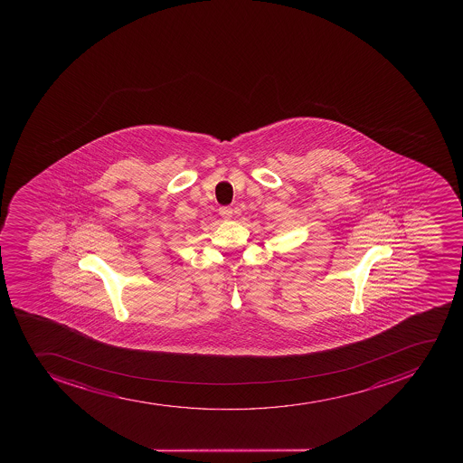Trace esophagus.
<instances>
[{
    "mask_svg": "<svg viewBox=\"0 0 463 463\" xmlns=\"http://www.w3.org/2000/svg\"><path fill=\"white\" fill-rule=\"evenodd\" d=\"M219 214L222 215L224 220H229L232 217V208H229V206H220Z\"/></svg>",
    "mask_w": 463,
    "mask_h": 463,
    "instance_id": "obj_1",
    "label": "esophagus"
}]
</instances>
